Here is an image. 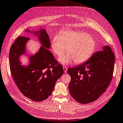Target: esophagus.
Returning <instances> with one entry per match:
<instances>
[{"mask_svg":"<svg viewBox=\"0 0 123 123\" xmlns=\"http://www.w3.org/2000/svg\"><path fill=\"white\" fill-rule=\"evenodd\" d=\"M63 70H64L65 73H67V71H68V68L66 67H63Z\"/></svg>","mask_w":123,"mask_h":123,"instance_id":"obj_1","label":"esophagus"}]
</instances>
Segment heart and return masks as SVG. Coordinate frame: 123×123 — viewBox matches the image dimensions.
<instances>
[{
	"mask_svg": "<svg viewBox=\"0 0 123 123\" xmlns=\"http://www.w3.org/2000/svg\"><path fill=\"white\" fill-rule=\"evenodd\" d=\"M51 48L56 55H62L58 61L62 64L68 65L74 61L80 63L88 60L94 51L96 42L93 37L85 32L67 30L62 31L54 37L51 42Z\"/></svg>",
	"mask_w": 123,
	"mask_h": 123,
	"instance_id": "b5f03b06",
	"label": "heart"
}]
</instances>
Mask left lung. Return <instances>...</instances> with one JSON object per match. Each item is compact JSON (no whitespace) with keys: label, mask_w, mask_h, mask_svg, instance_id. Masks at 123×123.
<instances>
[{"label":"left lung","mask_w":123,"mask_h":123,"mask_svg":"<svg viewBox=\"0 0 123 123\" xmlns=\"http://www.w3.org/2000/svg\"><path fill=\"white\" fill-rule=\"evenodd\" d=\"M115 60L111 48L105 45L87 62L68 68V73L71 77L68 88L73 98L82 104L98 98L111 81Z\"/></svg>","instance_id":"left-lung-1"}]
</instances>
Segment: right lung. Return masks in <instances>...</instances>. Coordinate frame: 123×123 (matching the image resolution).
Masks as SVG:
<instances>
[{"instance_id": "add662e5", "label": "right lung", "mask_w": 123, "mask_h": 123, "mask_svg": "<svg viewBox=\"0 0 123 123\" xmlns=\"http://www.w3.org/2000/svg\"><path fill=\"white\" fill-rule=\"evenodd\" d=\"M25 32L36 36L42 46L35 55H28L26 44L30 38L18 37L9 51L11 72L23 95L35 101H41L52 94L55 82L63 74V68L48 50L51 43L45 29H40L36 32L27 30ZM23 54L29 55V62L27 66L22 65L19 60Z\"/></svg>"}]
</instances>
